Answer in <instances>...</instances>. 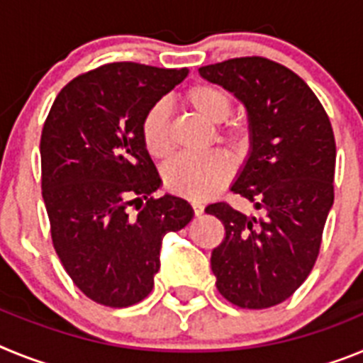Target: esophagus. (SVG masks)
Wrapping results in <instances>:
<instances>
[{
    "mask_svg": "<svg viewBox=\"0 0 363 363\" xmlns=\"http://www.w3.org/2000/svg\"><path fill=\"white\" fill-rule=\"evenodd\" d=\"M191 207H192V211H194V214H196V216H200V214L203 213V205H201L200 201L192 200L191 201Z\"/></svg>",
    "mask_w": 363,
    "mask_h": 363,
    "instance_id": "34e87169",
    "label": "esophagus"
}]
</instances>
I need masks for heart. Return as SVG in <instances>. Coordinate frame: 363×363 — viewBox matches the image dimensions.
<instances>
[{
	"mask_svg": "<svg viewBox=\"0 0 363 363\" xmlns=\"http://www.w3.org/2000/svg\"><path fill=\"white\" fill-rule=\"evenodd\" d=\"M184 101L209 123H221L233 111V98L223 86L216 83L200 82L185 91ZM140 138L147 154L154 160H165L172 150L169 130V108L163 101H156L145 111L140 121ZM220 138L229 143H238L242 133L238 127L227 125L220 129ZM233 167L220 152L201 156H179L163 169V182L172 192L185 198L200 200L213 196L229 184Z\"/></svg>",
	"mask_w": 363,
	"mask_h": 363,
	"instance_id": "1",
	"label": "heart"
}]
</instances>
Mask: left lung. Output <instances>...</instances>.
<instances>
[{
    "instance_id": "1",
    "label": "left lung",
    "mask_w": 363,
    "mask_h": 363,
    "mask_svg": "<svg viewBox=\"0 0 363 363\" xmlns=\"http://www.w3.org/2000/svg\"><path fill=\"white\" fill-rule=\"evenodd\" d=\"M200 74L247 107L252 150L233 192L264 211L249 218L227 201L205 209L225 229L211 255L216 287L242 309H267L293 296L320 255L335 201L331 121L309 85L267 57H233Z\"/></svg>"
}]
</instances>
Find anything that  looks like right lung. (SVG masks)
<instances>
[{
    "mask_svg": "<svg viewBox=\"0 0 363 363\" xmlns=\"http://www.w3.org/2000/svg\"><path fill=\"white\" fill-rule=\"evenodd\" d=\"M185 76L187 69L105 63L67 83L45 120L41 194L52 245L74 285L105 307L149 296L163 236L192 218L182 198L152 196L162 179L140 138L147 108Z\"/></svg>",
    "mask_w": 363,
    "mask_h": 363,
    "instance_id": "right-lung-1",
    "label": "right lung"
}]
</instances>
